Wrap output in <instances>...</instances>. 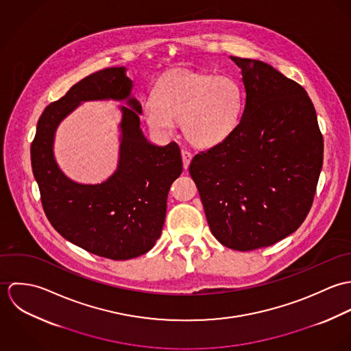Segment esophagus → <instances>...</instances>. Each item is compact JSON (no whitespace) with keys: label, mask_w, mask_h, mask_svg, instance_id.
Wrapping results in <instances>:
<instances>
[{"label":"esophagus","mask_w":351,"mask_h":351,"mask_svg":"<svg viewBox=\"0 0 351 351\" xmlns=\"http://www.w3.org/2000/svg\"><path fill=\"white\" fill-rule=\"evenodd\" d=\"M181 154H182V160H184V167L185 169H188V166H189V163H191V160H192V152L188 150H182L181 151Z\"/></svg>","instance_id":"obj_1"}]
</instances>
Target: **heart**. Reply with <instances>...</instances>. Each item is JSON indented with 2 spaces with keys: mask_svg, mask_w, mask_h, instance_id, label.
<instances>
[{
  "mask_svg": "<svg viewBox=\"0 0 351 351\" xmlns=\"http://www.w3.org/2000/svg\"><path fill=\"white\" fill-rule=\"evenodd\" d=\"M243 106V89L232 77L178 70L158 81L155 95L143 102V117L163 136L171 135L181 121L191 143L210 147L235 131Z\"/></svg>",
  "mask_w": 351,
  "mask_h": 351,
  "instance_id": "1",
  "label": "heart"
}]
</instances>
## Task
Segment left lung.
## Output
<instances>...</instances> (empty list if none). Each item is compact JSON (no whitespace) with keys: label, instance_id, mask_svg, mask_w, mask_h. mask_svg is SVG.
Here are the masks:
<instances>
[{"label":"left lung","instance_id":"obj_1","mask_svg":"<svg viewBox=\"0 0 351 351\" xmlns=\"http://www.w3.org/2000/svg\"><path fill=\"white\" fill-rule=\"evenodd\" d=\"M242 71L245 110L235 131L200 151L189 173L213 237L250 251L295 232L315 197L323 135L304 88L270 64L231 56Z\"/></svg>","mask_w":351,"mask_h":351}]
</instances>
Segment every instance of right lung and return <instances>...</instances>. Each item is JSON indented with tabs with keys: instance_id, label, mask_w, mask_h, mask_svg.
Masks as SVG:
<instances>
[{
	"instance_id": "1",
	"label": "right lung",
	"mask_w": 351,
	"mask_h": 351,
	"mask_svg": "<svg viewBox=\"0 0 351 351\" xmlns=\"http://www.w3.org/2000/svg\"><path fill=\"white\" fill-rule=\"evenodd\" d=\"M125 67L96 71L42 113L31 145V162L42 205L51 226L75 246L113 261L136 258L150 251L160 237L169 189L182 173L176 142L150 143L139 128L142 105L131 99L132 81ZM127 99L122 107V143L118 170L97 186L67 179L53 158L58 123L81 101Z\"/></svg>"
}]
</instances>
